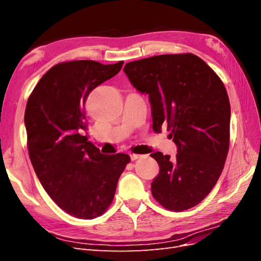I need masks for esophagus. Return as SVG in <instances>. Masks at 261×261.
I'll use <instances>...</instances> for the list:
<instances>
[{"instance_id":"34e87169","label":"esophagus","mask_w":261,"mask_h":261,"mask_svg":"<svg viewBox=\"0 0 261 261\" xmlns=\"http://www.w3.org/2000/svg\"><path fill=\"white\" fill-rule=\"evenodd\" d=\"M140 156H141V154H135V153H132V154H130V160H132V161H135V160L139 159Z\"/></svg>"}]
</instances>
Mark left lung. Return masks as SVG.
<instances>
[{"label":"left lung","mask_w":261,"mask_h":261,"mask_svg":"<svg viewBox=\"0 0 261 261\" xmlns=\"http://www.w3.org/2000/svg\"><path fill=\"white\" fill-rule=\"evenodd\" d=\"M124 73L148 94L154 132L167 125L177 147L174 159L150 154L160 167L152 196L169 210L195 207L217 184L230 145L231 107L223 83L192 53L129 62Z\"/></svg>","instance_id":"8db88e82"}]
</instances>
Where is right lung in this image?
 <instances>
[{
	"label": "right lung",
	"instance_id": "1",
	"mask_svg": "<svg viewBox=\"0 0 261 261\" xmlns=\"http://www.w3.org/2000/svg\"><path fill=\"white\" fill-rule=\"evenodd\" d=\"M123 61L60 63L31 92L25 112L30 161L45 192L78 219L101 216L111 204L128 154H102L83 136L89 93L120 72Z\"/></svg>",
	"mask_w": 261,
	"mask_h": 261
}]
</instances>
